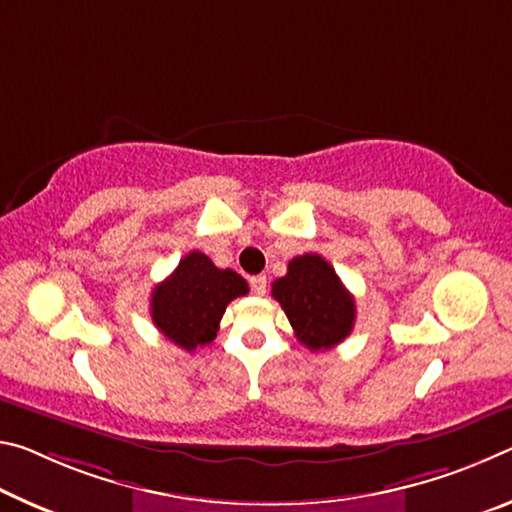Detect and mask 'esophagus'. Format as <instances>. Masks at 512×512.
I'll list each match as a JSON object with an SVG mask.
<instances>
[{
    "label": "esophagus",
    "mask_w": 512,
    "mask_h": 512,
    "mask_svg": "<svg viewBox=\"0 0 512 512\" xmlns=\"http://www.w3.org/2000/svg\"><path fill=\"white\" fill-rule=\"evenodd\" d=\"M249 283H251V290H254V295H265L267 292V276L265 274L251 276Z\"/></svg>",
    "instance_id": "obj_1"
}]
</instances>
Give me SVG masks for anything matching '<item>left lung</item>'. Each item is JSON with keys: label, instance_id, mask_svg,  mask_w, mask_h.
Wrapping results in <instances>:
<instances>
[{"label": "left lung", "instance_id": "left-lung-1", "mask_svg": "<svg viewBox=\"0 0 512 512\" xmlns=\"http://www.w3.org/2000/svg\"><path fill=\"white\" fill-rule=\"evenodd\" d=\"M272 297L286 311L297 340L313 351L340 345L354 329L356 301L320 254L288 263V274L272 283Z\"/></svg>", "mask_w": 512, "mask_h": 512}]
</instances>
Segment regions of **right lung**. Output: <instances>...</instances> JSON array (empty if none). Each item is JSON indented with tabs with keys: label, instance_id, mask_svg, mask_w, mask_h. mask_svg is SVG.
I'll use <instances>...</instances> for the list:
<instances>
[{
	"label": "right lung",
	"instance_id": "obj_1",
	"mask_svg": "<svg viewBox=\"0 0 512 512\" xmlns=\"http://www.w3.org/2000/svg\"><path fill=\"white\" fill-rule=\"evenodd\" d=\"M247 292V281L238 272L220 270L206 254L190 251L154 288L152 320L167 340L195 351L215 340L226 306Z\"/></svg>",
	"mask_w": 512,
	"mask_h": 512
}]
</instances>
